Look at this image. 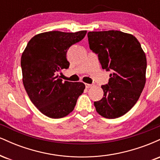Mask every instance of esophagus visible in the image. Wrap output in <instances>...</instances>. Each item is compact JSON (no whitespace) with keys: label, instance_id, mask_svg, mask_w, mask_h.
<instances>
[{"label":"esophagus","instance_id":"esophagus-1","mask_svg":"<svg viewBox=\"0 0 160 160\" xmlns=\"http://www.w3.org/2000/svg\"><path fill=\"white\" fill-rule=\"evenodd\" d=\"M86 85V88H87V89H89V88H91L92 85V84H89V83H85Z\"/></svg>","mask_w":160,"mask_h":160}]
</instances>
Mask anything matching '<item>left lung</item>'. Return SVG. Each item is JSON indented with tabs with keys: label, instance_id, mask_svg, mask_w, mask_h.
<instances>
[{
	"label": "left lung",
	"instance_id": "left-lung-1",
	"mask_svg": "<svg viewBox=\"0 0 160 160\" xmlns=\"http://www.w3.org/2000/svg\"><path fill=\"white\" fill-rule=\"evenodd\" d=\"M87 36L102 68L111 71L108 83L102 86L103 98L94 102L95 109L105 118L120 117L136 104L144 89L145 53L132 34L112 30L90 32Z\"/></svg>",
	"mask_w": 160,
	"mask_h": 160
}]
</instances>
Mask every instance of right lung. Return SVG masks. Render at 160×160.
Listing matches in <instances>:
<instances>
[{
  "label": "right lung",
  "mask_w": 160,
  "mask_h": 160,
  "mask_svg": "<svg viewBox=\"0 0 160 160\" xmlns=\"http://www.w3.org/2000/svg\"><path fill=\"white\" fill-rule=\"evenodd\" d=\"M86 34V31L41 33L29 40L22 55L24 87L32 103L47 117L58 119L68 115L83 92V82H63L58 72L68 68V50Z\"/></svg>",
  "instance_id": "obj_1"
}]
</instances>
